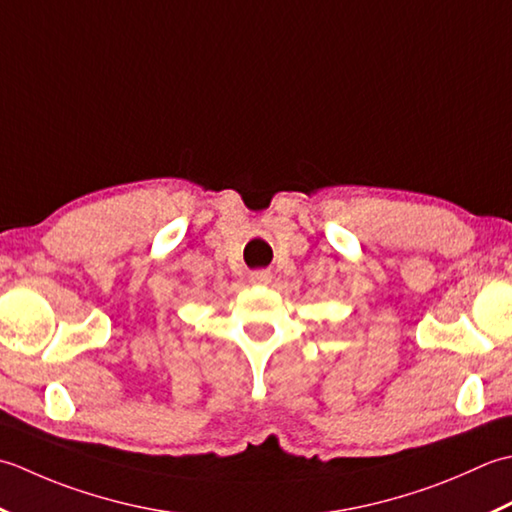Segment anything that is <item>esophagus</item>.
<instances>
[{"instance_id":"obj_1","label":"esophagus","mask_w":512,"mask_h":512,"mask_svg":"<svg viewBox=\"0 0 512 512\" xmlns=\"http://www.w3.org/2000/svg\"><path fill=\"white\" fill-rule=\"evenodd\" d=\"M271 271H265V269H258V271H252V274H249V283L252 285H269L271 283Z\"/></svg>"}]
</instances>
